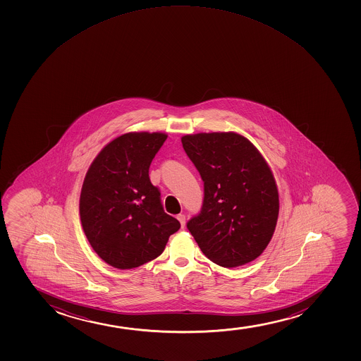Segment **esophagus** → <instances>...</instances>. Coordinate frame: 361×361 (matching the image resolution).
Returning <instances> with one entry per match:
<instances>
[{
    "instance_id": "obj_1",
    "label": "esophagus",
    "mask_w": 361,
    "mask_h": 361,
    "mask_svg": "<svg viewBox=\"0 0 361 361\" xmlns=\"http://www.w3.org/2000/svg\"><path fill=\"white\" fill-rule=\"evenodd\" d=\"M177 219L179 220V223H180V226H182V228H184V226H185V216H184V214H178V216H177Z\"/></svg>"
}]
</instances>
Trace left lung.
Masks as SVG:
<instances>
[{
  "label": "left lung",
  "instance_id": "8db88e82",
  "mask_svg": "<svg viewBox=\"0 0 361 361\" xmlns=\"http://www.w3.org/2000/svg\"><path fill=\"white\" fill-rule=\"evenodd\" d=\"M182 145L204 185L202 209L187 225L200 249L228 269L253 262L274 236L279 213L269 164L233 131L185 135Z\"/></svg>",
  "mask_w": 361,
  "mask_h": 361
}]
</instances>
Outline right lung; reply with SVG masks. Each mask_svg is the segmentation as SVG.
<instances>
[{"label":"right lung","instance_id":"add662e5","mask_svg":"<svg viewBox=\"0 0 361 361\" xmlns=\"http://www.w3.org/2000/svg\"><path fill=\"white\" fill-rule=\"evenodd\" d=\"M167 138L164 133H128L104 145L84 178L79 216L95 253L108 265L130 269L165 249L178 220L164 212L149 166Z\"/></svg>","mask_w":361,"mask_h":361}]
</instances>
